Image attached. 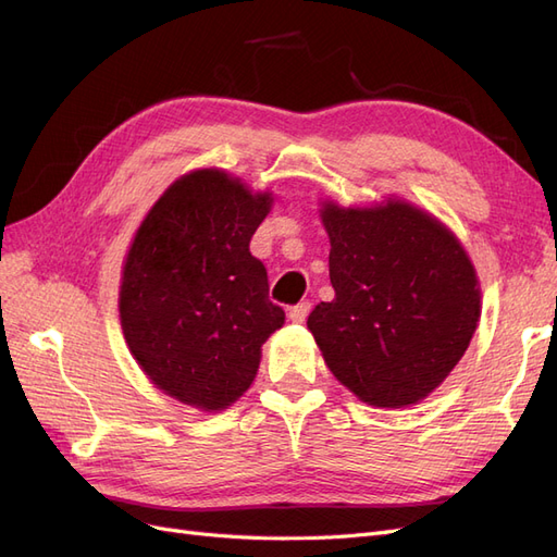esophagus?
<instances>
[{
    "mask_svg": "<svg viewBox=\"0 0 557 557\" xmlns=\"http://www.w3.org/2000/svg\"><path fill=\"white\" fill-rule=\"evenodd\" d=\"M309 311H311V305H309V301H299L297 307H293V309L288 311V318L293 320V323H305L307 315H309Z\"/></svg>",
    "mask_w": 557,
    "mask_h": 557,
    "instance_id": "obj_1",
    "label": "esophagus"
}]
</instances>
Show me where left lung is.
<instances>
[{"instance_id":"8db88e82","label":"left lung","mask_w":557,"mask_h":557,"mask_svg":"<svg viewBox=\"0 0 557 557\" xmlns=\"http://www.w3.org/2000/svg\"><path fill=\"white\" fill-rule=\"evenodd\" d=\"M332 301L307 327L330 372L369 407L423 401L460 362L481 318V285L460 239L432 213L387 197L325 199Z\"/></svg>"}]
</instances>
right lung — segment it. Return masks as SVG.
<instances>
[{"label": "right lung", "instance_id": "1", "mask_svg": "<svg viewBox=\"0 0 557 557\" xmlns=\"http://www.w3.org/2000/svg\"><path fill=\"white\" fill-rule=\"evenodd\" d=\"M272 205L207 166L178 176L134 232L117 295L125 344L158 391L193 409L232 407L285 323L248 250Z\"/></svg>", "mask_w": 557, "mask_h": 557}]
</instances>
